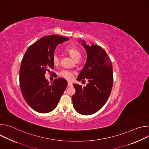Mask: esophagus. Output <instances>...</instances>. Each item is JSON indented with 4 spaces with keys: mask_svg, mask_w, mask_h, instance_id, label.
<instances>
[{
    "mask_svg": "<svg viewBox=\"0 0 149 149\" xmlns=\"http://www.w3.org/2000/svg\"><path fill=\"white\" fill-rule=\"evenodd\" d=\"M68 87H72V83L70 82H68Z\"/></svg>",
    "mask_w": 149,
    "mask_h": 149,
    "instance_id": "34e87169",
    "label": "esophagus"
}]
</instances>
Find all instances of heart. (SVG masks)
Listing matches in <instances>:
<instances>
[{"instance_id":"obj_1","label":"heart","mask_w":149,"mask_h":149,"mask_svg":"<svg viewBox=\"0 0 149 149\" xmlns=\"http://www.w3.org/2000/svg\"><path fill=\"white\" fill-rule=\"evenodd\" d=\"M65 50L75 61L77 59H79V58L81 56V53L79 49L74 45H69L66 46V47L65 48ZM59 61L60 59H59V55L56 53H54L52 56V61H53L54 64L55 65H58L59 63ZM73 74H74L73 72L70 70H62L59 72V75L61 77L65 78L67 80L71 79L72 78Z\"/></svg>"}]
</instances>
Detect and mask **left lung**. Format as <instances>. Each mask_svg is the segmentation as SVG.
<instances>
[{
    "label": "left lung",
    "instance_id": "1",
    "mask_svg": "<svg viewBox=\"0 0 149 149\" xmlns=\"http://www.w3.org/2000/svg\"><path fill=\"white\" fill-rule=\"evenodd\" d=\"M82 42L87 59L77 79H88L89 82L84 87L73 84L76 92L72 96V102L78 113L90 115L100 110L109 99L113 84V66L103 48L94 44L87 45L86 41Z\"/></svg>",
    "mask_w": 149,
    "mask_h": 149
}]
</instances>
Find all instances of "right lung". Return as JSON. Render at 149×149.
<instances>
[{
  "label": "right lung",
  "instance_id": "obj_1",
  "mask_svg": "<svg viewBox=\"0 0 149 149\" xmlns=\"http://www.w3.org/2000/svg\"><path fill=\"white\" fill-rule=\"evenodd\" d=\"M68 39L55 35L44 36L31 45L22 58L19 71L20 90L27 104L37 112L47 113L54 110L67 88L65 79L55 78L49 84L45 74L54 70L52 56L56 47Z\"/></svg>",
  "mask_w": 149,
  "mask_h": 149
}]
</instances>
